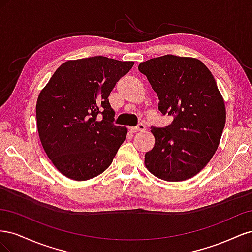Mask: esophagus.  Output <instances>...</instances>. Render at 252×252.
<instances>
[{"label":"esophagus","mask_w":252,"mask_h":252,"mask_svg":"<svg viewBox=\"0 0 252 252\" xmlns=\"http://www.w3.org/2000/svg\"><path fill=\"white\" fill-rule=\"evenodd\" d=\"M129 130L131 132H141V131H145L146 130V126L144 124H139L136 127H130L129 128Z\"/></svg>","instance_id":"1"}]
</instances>
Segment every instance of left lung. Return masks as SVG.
I'll use <instances>...</instances> for the list:
<instances>
[{
  "mask_svg": "<svg viewBox=\"0 0 252 252\" xmlns=\"http://www.w3.org/2000/svg\"><path fill=\"white\" fill-rule=\"evenodd\" d=\"M158 97V110L173 117L151 127L155 146L145 166L157 178L181 182L199 173L216 154L226 123L224 98L212 73L195 58L166 55L139 65Z\"/></svg>",
  "mask_w": 252,
  "mask_h": 252,
  "instance_id": "8db88e82",
  "label": "left lung"
}]
</instances>
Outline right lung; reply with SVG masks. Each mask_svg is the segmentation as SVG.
Here are the masks:
<instances>
[{
	"instance_id": "obj_1",
	"label": "right lung",
	"mask_w": 252,
	"mask_h": 252,
	"mask_svg": "<svg viewBox=\"0 0 252 252\" xmlns=\"http://www.w3.org/2000/svg\"><path fill=\"white\" fill-rule=\"evenodd\" d=\"M133 64L102 56L70 60L41 90L37 132L47 157L68 179L86 181L101 174L125 141L127 128L112 124L108 96Z\"/></svg>"
}]
</instances>
